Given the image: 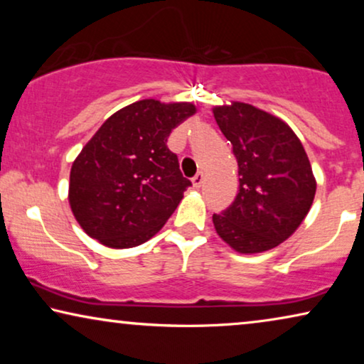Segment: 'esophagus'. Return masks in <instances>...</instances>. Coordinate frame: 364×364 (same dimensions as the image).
<instances>
[{"instance_id":"obj_1","label":"esophagus","mask_w":364,"mask_h":364,"mask_svg":"<svg viewBox=\"0 0 364 364\" xmlns=\"http://www.w3.org/2000/svg\"><path fill=\"white\" fill-rule=\"evenodd\" d=\"M203 178H205V173H203V172H197L196 176H193V178H192L193 187H200L202 182H203Z\"/></svg>"}]
</instances>
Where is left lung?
I'll return each instance as SVG.
<instances>
[{
	"label": "left lung",
	"instance_id": "obj_1",
	"mask_svg": "<svg viewBox=\"0 0 364 364\" xmlns=\"http://www.w3.org/2000/svg\"><path fill=\"white\" fill-rule=\"evenodd\" d=\"M213 117L233 146L238 193L212 220L238 253H260L285 242L305 220L316 181L300 139L282 119L245 102L213 107Z\"/></svg>",
	"mask_w": 364,
	"mask_h": 364
}]
</instances>
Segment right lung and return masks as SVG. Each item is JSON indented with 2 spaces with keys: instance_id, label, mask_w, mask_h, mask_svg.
Instances as JSON below:
<instances>
[{
  "instance_id": "1",
  "label": "right lung",
  "mask_w": 364,
  "mask_h": 364,
  "mask_svg": "<svg viewBox=\"0 0 364 364\" xmlns=\"http://www.w3.org/2000/svg\"><path fill=\"white\" fill-rule=\"evenodd\" d=\"M192 102L144 99L114 112L73 162L69 205L89 237L111 248L147 242L192 183L167 147Z\"/></svg>"
}]
</instances>
